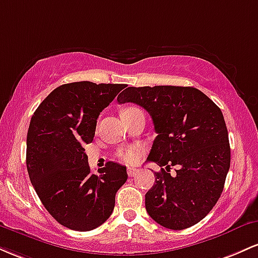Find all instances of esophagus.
Instances as JSON below:
<instances>
[{
	"mask_svg": "<svg viewBox=\"0 0 258 258\" xmlns=\"http://www.w3.org/2000/svg\"><path fill=\"white\" fill-rule=\"evenodd\" d=\"M138 172H139V170H138V168H136V167H130L128 170H127V174H128L130 177L137 176Z\"/></svg>",
	"mask_w": 258,
	"mask_h": 258,
	"instance_id": "1",
	"label": "esophagus"
}]
</instances>
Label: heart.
<instances>
[{"mask_svg": "<svg viewBox=\"0 0 258 258\" xmlns=\"http://www.w3.org/2000/svg\"><path fill=\"white\" fill-rule=\"evenodd\" d=\"M138 110L137 108H133V106H130V108H126L122 110L123 114H128V112ZM139 158V152L136 149H128V150H122V152L119 153V159L122 160L126 164H133L135 161H137Z\"/></svg>", "mask_w": 258, "mask_h": 258, "instance_id": "obj_1", "label": "heart"}]
</instances>
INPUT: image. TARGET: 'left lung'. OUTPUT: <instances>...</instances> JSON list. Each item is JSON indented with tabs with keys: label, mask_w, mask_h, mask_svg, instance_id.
Segmentation results:
<instances>
[{
	"label": "left lung",
	"mask_w": 258,
	"mask_h": 258,
	"mask_svg": "<svg viewBox=\"0 0 258 258\" xmlns=\"http://www.w3.org/2000/svg\"><path fill=\"white\" fill-rule=\"evenodd\" d=\"M117 102L146 109L158 135L147 161L156 162L161 171L146 194L147 212L168 229L197 224L220 199L230 166L221 109L198 88L180 86L128 87ZM172 166H177L174 176L169 173Z\"/></svg>",
	"instance_id": "8db88e82"
}]
</instances>
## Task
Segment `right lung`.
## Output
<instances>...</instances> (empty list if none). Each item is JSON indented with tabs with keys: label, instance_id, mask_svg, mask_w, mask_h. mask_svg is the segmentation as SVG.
Listing matches in <instances>:
<instances>
[{
	"label": "right lung",
	"instance_id": "obj_1",
	"mask_svg": "<svg viewBox=\"0 0 258 258\" xmlns=\"http://www.w3.org/2000/svg\"><path fill=\"white\" fill-rule=\"evenodd\" d=\"M122 84L72 82L59 86L38 105L26 137V167L41 203L58 223L79 232L110 217L115 195L127 180L126 166L106 162L92 174L85 144L97 119Z\"/></svg>",
	"mask_w": 258,
	"mask_h": 258
}]
</instances>
